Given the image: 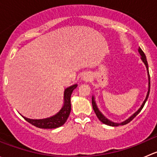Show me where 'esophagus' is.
Wrapping results in <instances>:
<instances>
[{
  "instance_id": "1",
  "label": "esophagus",
  "mask_w": 157,
  "mask_h": 157,
  "mask_svg": "<svg viewBox=\"0 0 157 157\" xmlns=\"http://www.w3.org/2000/svg\"><path fill=\"white\" fill-rule=\"evenodd\" d=\"M82 80H83V81H86L87 82L89 80H90V79H91V75H90V73H84V74L82 75Z\"/></svg>"
}]
</instances>
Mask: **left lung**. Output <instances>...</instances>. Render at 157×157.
Instances as JSON below:
<instances>
[{"label":"left lung","instance_id":"8db88e82","mask_svg":"<svg viewBox=\"0 0 157 157\" xmlns=\"http://www.w3.org/2000/svg\"><path fill=\"white\" fill-rule=\"evenodd\" d=\"M138 52L139 53H140V55H141V60L143 61V62L144 63L145 66H146L147 67V74H148V80H149V87H148V92H147V96L146 98H145L144 101V102L142 103L141 106L140 107V109H138V110L137 111V112H135V113L133 114L132 115H131V117H129V118H128V119H126L125 121H122V122L121 123H116V122H113V121H110V120H109L108 118H105V116H104L103 115H102V112H100V111L99 110V109H98L97 105H96V101H95V98L94 96H93L92 97V104H93V110H94L95 113H96V116H97V118H99V120L100 121H102L103 124H107V125H109V126H112V127H117V126H119V125H124V124H128V123H129L130 121H132L133 119H134V118H135L136 116H137V115H138L139 113H140V111L142 110V109H143V107L144 106L145 103H146L147 99H148V96H149V93H150V74H149V70H148V64H147V58H146V55H144V53L143 51L141 50V48H138Z\"/></svg>","mask_w":157,"mask_h":157}]
</instances>
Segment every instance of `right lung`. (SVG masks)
Masks as SVG:
<instances>
[{
	"label": "right lung",
	"instance_id": "obj_1",
	"mask_svg": "<svg viewBox=\"0 0 157 157\" xmlns=\"http://www.w3.org/2000/svg\"><path fill=\"white\" fill-rule=\"evenodd\" d=\"M77 84H74L66 88L64 93V105L61 110L55 115L43 119H30L23 116L26 121L33 125L44 129H52V128H59L62 126L67 121L71 110V96L74 89L77 88Z\"/></svg>",
	"mask_w": 157,
	"mask_h": 157
}]
</instances>
